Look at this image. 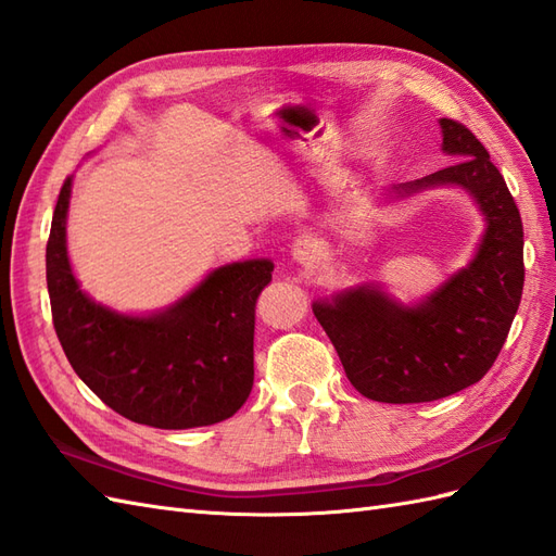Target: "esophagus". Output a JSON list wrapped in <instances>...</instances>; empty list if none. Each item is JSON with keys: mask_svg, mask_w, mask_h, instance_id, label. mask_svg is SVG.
<instances>
[{"mask_svg": "<svg viewBox=\"0 0 556 556\" xmlns=\"http://www.w3.org/2000/svg\"><path fill=\"white\" fill-rule=\"evenodd\" d=\"M292 260L306 268H314L320 262V245L314 236H300L292 245Z\"/></svg>", "mask_w": 556, "mask_h": 556, "instance_id": "obj_1", "label": "esophagus"}]
</instances>
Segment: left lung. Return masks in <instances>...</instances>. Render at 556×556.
<instances>
[{"instance_id":"obj_1","label":"left lung","mask_w":556,"mask_h":556,"mask_svg":"<svg viewBox=\"0 0 556 556\" xmlns=\"http://www.w3.org/2000/svg\"><path fill=\"white\" fill-rule=\"evenodd\" d=\"M441 131L453 165L394 191L410 195L431 186H459L471 193L485 216L473 260L417 306L396 304L368 286L314 304L349 382L380 403L439 401L477 384L495 363L521 302L523 226L517 202L463 122L441 117Z\"/></svg>"}]
</instances>
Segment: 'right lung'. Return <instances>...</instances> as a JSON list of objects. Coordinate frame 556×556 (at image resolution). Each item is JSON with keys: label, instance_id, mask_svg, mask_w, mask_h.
I'll list each match as a JSON object with an SVG mask.
<instances>
[{"label": "right lung", "instance_id": "obj_1", "mask_svg": "<svg viewBox=\"0 0 556 556\" xmlns=\"http://www.w3.org/2000/svg\"><path fill=\"white\" fill-rule=\"evenodd\" d=\"M67 176L47 242V288L59 342L93 394L131 422L157 429L216 425L254 384V306L268 260L226 264L155 316H122L79 290L65 248Z\"/></svg>", "mask_w": 556, "mask_h": 556}]
</instances>
